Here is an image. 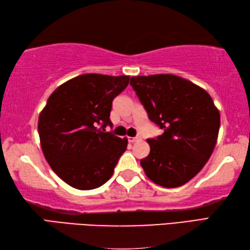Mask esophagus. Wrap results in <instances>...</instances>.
Wrapping results in <instances>:
<instances>
[{"label":"esophagus","mask_w":250,"mask_h":250,"mask_svg":"<svg viewBox=\"0 0 250 250\" xmlns=\"http://www.w3.org/2000/svg\"><path fill=\"white\" fill-rule=\"evenodd\" d=\"M141 141V136H135V137H129V142L130 143H135Z\"/></svg>","instance_id":"34e87169"}]
</instances>
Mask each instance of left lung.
<instances>
[{
  "label": "left lung",
  "instance_id": "obj_1",
  "mask_svg": "<svg viewBox=\"0 0 250 250\" xmlns=\"http://www.w3.org/2000/svg\"><path fill=\"white\" fill-rule=\"evenodd\" d=\"M148 118L163 130L148 139L150 152L141 166L166 188L188 183L208 161L218 139L220 114L203 88L172 74L131 77Z\"/></svg>",
  "mask_w": 250,
  "mask_h": 250
}]
</instances>
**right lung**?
Segmentation results:
<instances>
[{
	"label": "right lung",
	"mask_w": 250,
	"mask_h": 250,
	"mask_svg": "<svg viewBox=\"0 0 250 250\" xmlns=\"http://www.w3.org/2000/svg\"><path fill=\"white\" fill-rule=\"evenodd\" d=\"M130 76L84 74L51 93L39 118L42 150L63 182L79 190L99 188L111 177L128 140L110 132L111 103Z\"/></svg>",
	"instance_id": "right-lung-1"
}]
</instances>
